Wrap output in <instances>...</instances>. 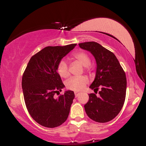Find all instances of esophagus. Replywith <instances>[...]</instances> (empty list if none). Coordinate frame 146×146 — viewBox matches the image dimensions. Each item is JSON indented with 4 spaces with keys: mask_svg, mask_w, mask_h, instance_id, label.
Wrapping results in <instances>:
<instances>
[{
    "mask_svg": "<svg viewBox=\"0 0 146 146\" xmlns=\"http://www.w3.org/2000/svg\"><path fill=\"white\" fill-rule=\"evenodd\" d=\"M74 94H75V96L77 97L80 94V93H78V92H75V93H74Z\"/></svg>",
    "mask_w": 146,
    "mask_h": 146,
    "instance_id": "esophagus-1",
    "label": "esophagus"
}]
</instances>
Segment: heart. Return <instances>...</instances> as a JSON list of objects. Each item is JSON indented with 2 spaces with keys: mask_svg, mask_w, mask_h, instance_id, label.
I'll use <instances>...</instances> for the list:
<instances>
[{
  "mask_svg": "<svg viewBox=\"0 0 146 146\" xmlns=\"http://www.w3.org/2000/svg\"><path fill=\"white\" fill-rule=\"evenodd\" d=\"M74 58L78 61L80 64L85 67L86 70H90V58L88 53L84 52H79L74 55ZM57 72L58 75L63 78H66L69 76V66L64 60H61L58 64ZM88 82V79L85 76L73 77L69 79L65 83L67 88L74 91H81L85 87Z\"/></svg>",
  "mask_w": 146,
  "mask_h": 146,
  "instance_id": "heart-1",
  "label": "heart"
}]
</instances>
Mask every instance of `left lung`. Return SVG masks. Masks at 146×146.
Returning a JSON list of instances; mask_svg holds the SVG:
<instances>
[{
  "mask_svg": "<svg viewBox=\"0 0 146 146\" xmlns=\"http://www.w3.org/2000/svg\"><path fill=\"white\" fill-rule=\"evenodd\" d=\"M81 48L90 52L96 60V71L90 88L99 95L89 94L84 105L86 114L91 120L105 123L113 120L122 108L125 100V73L113 53L94 41L79 43Z\"/></svg>",
  "mask_w": 146,
  "mask_h": 146,
  "instance_id": "obj_1",
  "label": "left lung"
}]
</instances>
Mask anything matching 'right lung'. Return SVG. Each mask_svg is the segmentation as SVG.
Segmentation results:
<instances>
[{
    "instance_id": "add662e5",
    "label": "right lung",
    "mask_w": 146,
    "mask_h": 146,
    "mask_svg": "<svg viewBox=\"0 0 146 146\" xmlns=\"http://www.w3.org/2000/svg\"><path fill=\"white\" fill-rule=\"evenodd\" d=\"M76 44L45 47L30 58L24 72L22 88L26 108L43 127L60 126L69 116L74 92L66 91L57 98L54 94L65 88L57 72L58 64Z\"/></svg>"
}]
</instances>
